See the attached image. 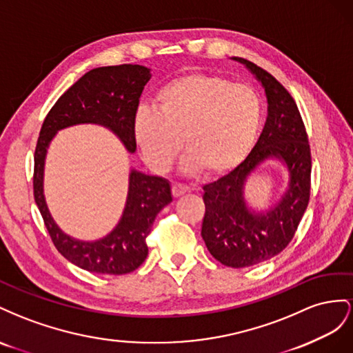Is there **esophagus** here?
<instances>
[{"label": "esophagus", "mask_w": 353, "mask_h": 353, "mask_svg": "<svg viewBox=\"0 0 353 353\" xmlns=\"http://www.w3.org/2000/svg\"><path fill=\"white\" fill-rule=\"evenodd\" d=\"M186 192H189V188L185 186V185H180V183H176L173 185V188H171V194H173L174 198H179L185 195Z\"/></svg>", "instance_id": "34e87169"}]
</instances>
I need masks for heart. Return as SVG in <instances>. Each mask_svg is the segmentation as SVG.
<instances>
[{"label": "heart", "instance_id": "heart-1", "mask_svg": "<svg viewBox=\"0 0 353 353\" xmlns=\"http://www.w3.org/2000/svg\"><path fill=\"white\" fill-rule=\"evenodd\" d=\"M157 110H140L134 139L146 164L165 173L183 148L185 167L207 176L238 168L253 149L261 124V99L245 83L225 75L186 72L155 94Z\"/></svg>", "mask_w": 353, "mask_h": 353}]
</instances>
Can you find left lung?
I'll list each match as a JSON object with an SVG mask.
<instances>
[{
	"label": "left lung",
	"mask_w": 353,
	"mask_h": 353,
	"mask_svg": "<svg viewBox=\"0 0 353 353\" xmlns=\"http://www.w3.org/2000/svg\"><path fill=\"white\" fill-rule=\"evenodd\" d=\"M263 84L268 118L256 146L234 171L204 186L205 214L201 235L221 265L247 268L278 256L293 239L310 198V146L294 99L268 70L238 57ZM269 156L283 159L290 183L266 215L250 214L243 201L248 174Z\"/></svg>",
	"instance_id": "left-lung-1"
}]
</instances>
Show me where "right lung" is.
Here are the masks:
<instances>
[{
  "label": "right lung",
  "instance_id": "obj_1",
  "mask_svg": "<svg viewBox=\"0 0 353 353\" xmlns=\"http://www.w3.org/2000/svg\"><path fill=\"white\" fill-rule=\"evenodd\" d=\"M149 69L140 65L103 66L88 70L68 88L47 114L34 154V198L54 247L70 263L94 274L124 275L136 270L148 256L146 238L157 214L171 198L163 177L132 171L124 214L106 238L84 243L65 235L50 216L43 195L44 159L57 130L69 125L102 124L121 139L130 152L136 150L134 121Z\"/></svg>",
  "mask_w": 353,
  "mask_h": 353
}]
</instances>
